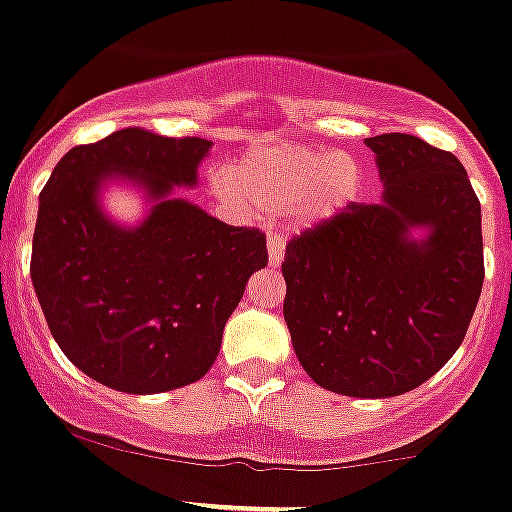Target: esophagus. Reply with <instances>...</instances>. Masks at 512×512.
Here are the masks:
<instances>
[{"label":"esophagus","mask_w":512,"mask_h":512,"mask_svg":"<svg viewBox=\"0 0 512 512\" xmlns=\"http://www.w3.org/2000/svg\"><path fill=\"white\" fill-rule=\"evenodd\" d=\"M267 255H270V267H280L285 260V237L270 235L267 240Z\"/></svg>","instance_id":"obj_1"}]
</instances>
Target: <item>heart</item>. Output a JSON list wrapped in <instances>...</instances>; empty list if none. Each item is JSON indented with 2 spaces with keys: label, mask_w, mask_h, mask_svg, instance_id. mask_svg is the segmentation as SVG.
<instances>
[{
  "label": "heart",
  "mask_w": 512,
  "mask_h": 512,
  "mask_svg": "<svg viewBox=\"0 0 512 512\" xmlns=\"http://www.w3.org/2000/svg\"><path fill=\"white\" fill-rule=\"evenodd\" d=\"M222 195H242L265 215L295 210L302 225L335 220L360 197L365 172L350 152L302 145L255 147L227 167Z\"/></svg>",
  "instance_id": "b5f03b06"
}]
</instances>
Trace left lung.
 Here are the masks:
<instances>
[{
  "instance_id": "left-lung-1",
  "label": "left lung",
  "mask_w": 512,
  "mask_h": 512,
  "mask_svg": "<svg viewBox=\"0 0 512 512\" xmlns=\"http://www.w3.org/2000/svg\"><path fill=\"white\" fill-rule=\"evenodd\" d=\"M382 197L290 240L282 262L292 347L337 395L395 398L463 342L483 290L480 202L450 152L420 137H367Z\"/></svg>"
}]
</instances>
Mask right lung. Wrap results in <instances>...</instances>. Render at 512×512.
Masks as SVG:
<instances>
[{"mask_svg":"<svg viewBox=\"0 0 512 512\" xmlns=\"http://www.w3.org/2000/svg\"><path fill=\"white\" fill-rule=\"evenodd\" d=\"M202 137L127 127L72 147L39 195L32 285L52 337L92 380L155 395L200 380L252 272L267 265L265 235L230 227L177 197L210 155ZM122 181L148 200L137 226L103 212Z\"/></svg>","mask_w":512,"mask_h":512,"instance_id":"add662e5","label":"right lung"}]
</instances>
